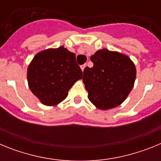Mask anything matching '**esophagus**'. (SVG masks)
<instances>
[{
  "label": "esophagus",
  "instance_id": "34e87169",
  "mask_svg": "<svg viewBox=\"0 0 161 161\" xmlns=\"http://www.w3.org/2000/svg\"><path fill=\"white\" fill-rule=\"evenodd\" d=\"M86 66H87V65H86V64H85L81 65V66H80V68H81V70L84 71V69H85V67H86Z\"/></svg>",
  "mask_w": 161,
  "mask_h": 161
}]
</instances>
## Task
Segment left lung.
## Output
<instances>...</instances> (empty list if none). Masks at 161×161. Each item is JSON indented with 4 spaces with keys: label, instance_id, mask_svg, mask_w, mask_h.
Segmentation results:
<instances>
[{
    "label": "left lung",
    "instance_id": "8db88e82",
    "mask_svg": "<svg viewBox=\"0 0 161 161\" xmlns=\"http://www.w3.org/2000/svg\"><path fill=\"white\" fill-rule=\"evenodd\" d=\"M93 68L84 70L83 81L89 101L100 109L114 108L123 103L134 86L135 64L123 54L99 50L90 57Z\"/></svg>",
    "mask_w": 161,
    "mask_h": 161
}]
</instances>
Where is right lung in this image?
<instances>
[{
  "instance_id": "obj_1",
  "label": "right lung",
  "mask_w": 161,
  "mask_h": 161,
  "mask_svg": "<svg viewBox=\"0 0 161 161\" xmlns=\"http://www.w3.org/2000/svg\"><path fill=\"white\" fill-rule=\"evenodd\" d=\"M81 78L76 55L64 47L38 53L27 70L31 92L46 106H55L64 100L72 85Z\"/></svg>"
}]
</instances>
